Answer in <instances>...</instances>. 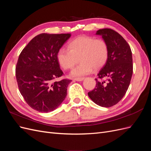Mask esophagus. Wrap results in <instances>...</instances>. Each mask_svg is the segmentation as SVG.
Segmentation results:
<instances>
[{"instance_id": "esophagus-1", "label": "esophagus", "mask_w": 151, "mask_h": 151, "mask_svg": "<svg viewBox=\"0 0 151 151\" xmlns=\"http://www.w3.org/2000/svg\"><path fill=\"white\" fill-rule=\"evenodd\" d=\"M84 79V77H77V78H74V81H82Z\"/></svg>"}]
</instances>
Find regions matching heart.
<instances>
[{"label": "heart", "mask_w": 151, "mask_h": 151, "mask_svg": "<svg viewBox=\"0 0 151 151\" xmlns=\"http://www.w3.org/2000/svg\"><path fill=\"white\" fill-rule=\"evenodd\" d=\"M68 48L62 47L58 50L57 58L63 69H71L72 76H84L94 69H98L106 63L108 57V46L103 39H96L88 36H79L68 43Z\"/></svg>", "instance_id": "b5f03b06"}]
</instances>
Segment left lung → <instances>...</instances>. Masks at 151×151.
<instances>
[{"label":"left lung","mask_w":151,"mask_h":151,"mask_svg":"<svg viewBox=\"0 0 151 151\" xmlns=\"http://www.w3.org/2000/svg\"><path fill=\"white\" fill-rule=\"evenodd\" d=\"M96 35L107 43L108 57L95 79L96 88L88 96L99 106L108 108L119 102L129 88L133 74L132 55L129 45L116 31L104 28Z\"/></svg>","instance_id":"8db88e82"}]
</instances>
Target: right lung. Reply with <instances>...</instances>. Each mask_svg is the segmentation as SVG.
Wrapping results in <instances>:
<instances>
[{
    "label": "right lung",
    "instance_id": "add662e5",
    "mask_svg": "<svg viewBox=\"0 0 151 151\" xmlns=\"http://www.w3.org/2000/svg\"><path fill=\"white\" fill-rule=\"evenodd\" d=\"M70 36L40 34L30 41L18 58L16 77L19 90L27 104L39 112L53 111L66 97L72 80L55 81L63 75L57 54Z\"/></svg>",
    "mask_w": 151,
    "mask_h": 151
}]
</instances>
